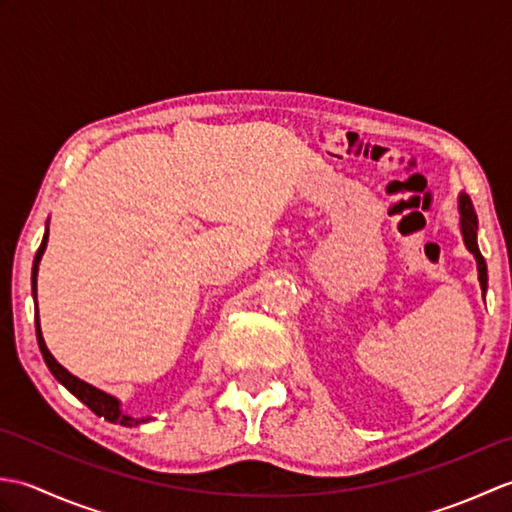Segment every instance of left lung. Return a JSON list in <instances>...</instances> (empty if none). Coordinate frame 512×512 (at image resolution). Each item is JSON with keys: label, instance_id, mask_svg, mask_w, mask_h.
<instances>
[{"label": "left lung", "instance_id": "obj_1", "mask_svg": "<svg viewBox=\"0 0 512 512\" xmlns=\"http://www.w3.org/2000/svg\"><path fill=\"white\" fill-rule=\"evenodd\" d=\"M458 213H460V233L464 239V246L469 253L475 257L477 264V279H480L482 295L488 290V273H486V262L480 253V246H477V215L473 209V202L466 193L458 195Z\"/></svg>", "mask_w": 512, "mask_h": 512}]
</instances>
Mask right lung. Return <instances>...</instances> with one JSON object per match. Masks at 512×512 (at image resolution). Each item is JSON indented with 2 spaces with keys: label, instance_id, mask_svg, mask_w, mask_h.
I'll use <instances>...</instances> for the list:
<instances>
[{
  "label": "right lung",
  "instance_id": "right-lung-1",
  "mask_svg": "<svg viewBox=\"0 0 512 512\" xmlns=\"http://www.w3.org/2000/svg\"><path fill=\"white\" fill-rule=\"evenodd\" d=\"M46 246H48V224H46V233H43L41 239V246L35 255V262H32V297H35V328H37V343H39V350L43 354V361H46L48 369L52 372V376L59 380V383L70 391L72 396L79 398L85 407H90L96 416L105 418L107 422H114V424H123V427H138V424L147 422L149 418H134L129 416V413L123 411L121 407V400L116 396L107 394V391L94 387L90 383H85V380L76 378L74 374H70L68 369H65L57 358L50 354V350L46 347V341H43V334H41V323H39V312H37V273H39V262L43 253H46Z\"/></svg>",
  "mask_w": 512,
  "mask_h": 512
}]
</instances>
